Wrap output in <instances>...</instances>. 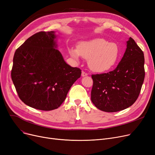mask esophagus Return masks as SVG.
<instances>
[{
    "label": "esophagus",
    "instance_id": "obj_1",
    "mask_svg": "<svg viewBox=\"0 0 155 155\" xmlns=\"http://www.w3.org/2000/svg\"><path fill=\"white\" fill-rule=\"evenodd\" d=\"M87 75H88V74H87V73H85V71H82V77L87 76Z\"/></svg>",
    "mask_w": 155,
    "mask_h": 155
}]
</instances>
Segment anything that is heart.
<instances>
[{
	"label": "heart",
	"instance_id": "heart-1",
	"mask_svg": "<svg viewBox=\"0 0 155 155\" xmlns=\"http://www.w3.org/2000/svg\"><path fill=\"white\" fill-rule=\"evenodd\" d=\"M70 54L78 60L81 56L87 59L89 68L96 72H104L112 68L120 58V49L115 43L98 38L89 41L80 42L77 49L71 48Z\"/></svg>",
	"mask_w": 155,
	"mask_h": 155
}]
</instances>
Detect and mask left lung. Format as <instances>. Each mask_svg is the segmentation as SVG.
<instances>
[{
	"label": "left lung",
	"instance_id": "8db88e82",
	"mask_svg": "<svg viewBox=\"0 0 155 155\" xmlns=\"http://www.w3.org/2000/svg\"><path fill=\"white\" fill-rule=\"evenodd\" d=\"M143 51L131 37L127 41L123 58L113 71L92 75L91 101L106 112L124 110L137 100L144 77Z\"/></svg>",
	"mask_w": 155,
	"mask_h": 155
}]
</instances>
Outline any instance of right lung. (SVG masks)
<instances>
[{
  "label": "right lung",
  "instance_id": "right-lung-1",
  "mask_svg": "<svg viewBox=\"0 0 155 155\" xmlns=\"http://www.w3.org/2000/svg\"><path fill=\"white\" fill-rule=\"evenodd\" d=\"M55 31H40L18 48L11 78L22 101L33 108L57 109L81 70L67 64L57 49Z\"/></svg>",
  "mask_w": 155,
  "mask_h": 155
}]
</instances>
